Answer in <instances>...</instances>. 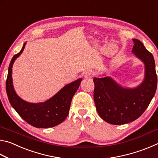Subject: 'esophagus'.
I'll list each match as a JSON object with an SVG mask.
<instances>
[{
  "mask_svg": "<svg viewBox=\"0 0 158 158\" xmlns=\"http://www.w3.org/2000/svg\"><path fill=\"white\" fill-rule=\"evenodd\" d=\"M93 76V73L92 71H87L84 74V77L85 79H90Z\"/></svg>",
  "mask_w": 158,
  "mask_h": 158,
  "instance_id": "1",
  "label": "esophagus"
}]
</instances>
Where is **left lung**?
<instances>
[{
  "label": "left lung",
  "instance_id": "1",
  "mask_svg": "<svg viewBox=\"0 0 158 158\" xmlns=\"http://www.w3.org/2000/svg\"><path fill=\"white\" fill-rule=\"evenodd\" d=\"M132 52L143 63L144 78L135 88L124 87L111 77H95L94 101L98 114L108 123L123 125L137 119L156 92L157 78L153 56L142 42L132 39Z\"/></svg>",
  "mask_w": 158,
  "mask_h": 158
}]
</instances>
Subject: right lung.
Wrapping results in <instances>:
<instances>
[{
  "mask_svg": "<svg viewBox=\"0 0 158 158\" xmlns=\"http://www.w3.org/2000/svg\"><path fill=\"white\" fill-rule=\"evenodd\" d=\"M26 44L13 56L8 68L6 80V92L10 104L18 114L32 126L37 128H47L56 126L63 123L68 116L71 101L82 78H79L65 85L56 94L44 102L31 103L23 100L14 89L12 81V66L15 60L22 53Z\"/></svg>",
  "mask_w": 158,
  "mask_h": 158,
  "instance_id": "1",
  "label": "right lung"
}]
</instances>
